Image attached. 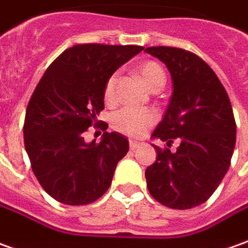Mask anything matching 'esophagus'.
I'll list each match as a JSON object with an SVG mask.
<instances>
[{"instance_id": "1", "label": "esophagus", "mask_w": 248, "mask_h": 248, "mask_svg": "<svg viewBox=\"0 0 248 248\" xmlns=\"http://www.w3.org/2000/svg\"><path fill=\"white\" fill-rule=\"evenodd\" d=\"M129 145H130L131 149H136V148H138V146L141 145V142H138V141H133V140H130V141H129Z\"/></svg>"}]
</instances>
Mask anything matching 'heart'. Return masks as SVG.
<instances>
[{
  "label": "heart",
  "instance_id": "b5f03b06",
  "mask_svg": "<svg viewBox=\"0 0 248 248\" xmlns=\"http://www.w3.org/2000/svg\"><path fill=\"white\" fill-rule=\"evenodd\" d=\"M138 72L142 77V80L148 85V88L152 91H159L166 84V73L159 63L148 61L141 63L138 67ZM117 75H112L106 82L104 87V99L106 102H114L117 96ZM157 121V114L149 108H138L126 106L121 110L112 114L111 124L112 127L119 133H124L130 137H141L146 133V130Z\"/></svg>",
  "mask_w": 248,
  "mask_h": 248
}]
</instances>
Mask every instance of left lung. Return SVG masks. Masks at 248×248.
<instances>
[{
	"instance_id": "obj_1",
	"label": "left lung",
	"mask_w": 248,
	"mask_h": 248,
	"mask_svg": "<svg viewBox=\"0 0 248 248\" xmlns=\"http://www.w3.org/2000/svg\"><path fill=\"white\" fill-rule=\"evenodd\" d=\"M172 78V95L152 138L176 152L155 146L157 157L145 171L148 190L171 209L198 206L215 193L231 164L236 124L227 91L216 73L195 54L176 47H148Z\"/></svg>"
}]
</instances>
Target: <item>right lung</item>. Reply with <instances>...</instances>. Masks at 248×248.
Listing matches in <instances>:
<instances>
[{
  "mask_svg": "<svg viewBox=\"0 0 248 248\" xmlns=\"http://www.w3.org/2000/svg\"><path fill=\"white\" fill-rule=\"evenodd\" d=\"M142 50L133 45H77L40 78L25 112L24 145L32 171L54 200L87 205L110 187L118 161L129 151L127 138L104 131L95 144L85 142L82 134L104 108L107 80Z\"/></svg>",
  "mask_w": 248,
  "mask_h": 248,
  "instance_id": "obj_1",
  "label": "right lung"
}]
</instances>
